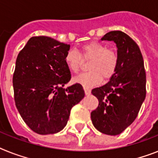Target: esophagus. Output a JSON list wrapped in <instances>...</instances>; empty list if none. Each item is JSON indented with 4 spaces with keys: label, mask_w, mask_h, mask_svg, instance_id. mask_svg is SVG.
<instances>
[{
    "label": "esophagus",
    "mask_w": 158,
    "mask_h": 158,
    "mask_svg": "<svg viewBox=\"0 0 158 158\" xmlns=\"http://www.w3.org/2000/svg\"><path fill=\"white\" fill-rule=\"evenodd\" d=\"M83 89H84V92H85L86 95H88L91 94V89L90 88H88V87H84Z\"/></svg>",
    "instance_id": "34e87169"
}]
</instances>
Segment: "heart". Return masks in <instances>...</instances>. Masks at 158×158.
Returning a JSON list of instances; mask_svg holds the SVG:
<instances>
[{
  "mask_svg": "<svg viewBox=\"0 0 158 158\" xmlns=\"http://www.w3.org/2000/svg\"><path fill=\"white\" fill-rule=\"evenodd\" d=\"M83 60H90L87 68L89 71L75 78L74 81L84 87H93L99 85L102 79L108 80L114 76L119 65V55L114 49L98 42L84 44L79 49L69 50L64 61L70 71L78 73L81 69Z\"/></svg>",
  "mask_w": 158,
  "mask_h": 158,
  "instance_id": "b5f03b06",
  "label": "heart"
}]
</instances>
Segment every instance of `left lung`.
<instances>
[{"label":"left lung","mask_w":158,"mask_h":158,"mask_svg":"<svg viewBox=\"0 0 158 158\" xmlns=\"http://www.w3.org/2000/svg\"><path fill=\"white\" fill-rule=\"evenodd\" d=\"M102 40L114 41L119 65L110 81L91 91L99 100L91 113L95 128L107 135L120 134L136 118L146 95V74L138 45L119 30L108 32Z\"/></svg>","instance_id":"1"}]
</instances>
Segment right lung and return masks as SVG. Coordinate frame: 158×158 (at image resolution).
Listing matches in <instances>:
<instances>
[{"instance_id": "1", "label": "right lung", "mask_w": 158, "mask_h": 158, "mask_svg": "<svg viewBox=\"0 0 158 158\" xmlns=\"http://www.w3.org/2000/svg\"><path fill=\"white\" fill-rule=\"evenodd\" d=\"M69 50V44L36 36L17 57L13 76L16 107L25 123L38 134L63 129L72 107L85 95L79 83L63 87L71 78L64 61Z\"/></svg>"}]
</instances>
